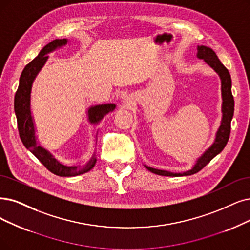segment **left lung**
<instances>
[{"label":"left lung","mask_w":250,"mask_h":250,"mask_svg":"<svg viewBox=\"0 0 250 250\" xmlns=\"http://www.w3.org/2000/svg\"><path fill=\"white\" fill-rule=\"evenodd\" d=\"M197 57L200 59H204V62L211 66L214 71L221 77L222 80V96H223V119L221 126L216 132V137L213 145L209 147L207 151L197 160L196 164L191 170L183 172V173H173L165 170H159V169L151 168L146 166L149 171L156 173L158 175L164 176H184V175H191L200 171L204 168L211 160L221 153L225 148L229 133H231V121L234 115V97L232 94V80L231 75H229L227 67L221 62L217 55L211 48L206 46H198V53Z\"/></svg>","instance_id":"8db88e82"}]
</instances>
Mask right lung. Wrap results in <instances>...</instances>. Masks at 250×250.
Here are the masks:
<instances>
[{
  "label": "right lung",
  "mask_w": 250,
  "mask_h": 250,
  "mask_svg": "<svg viewBox=\"0 0 250 250\" xmlns=\"http://www.w3.org/2000/svg\"><path fill=\"white\" fill-rule=\"evenodd\" d=\"M66 43V39L53 40L40 51L35 59L25 65L19 79V85L14 97V111L17 119L19 136L28 151H31L50 172L58 176H76L91 170L96 163V158L93 156L87 164L79 166H66L56 161L48 151L37 145L31 113V91L35 78L47 62V54ZM115 107L116 105L113 104L91 106L88 109L89 121L92 124H97L107 113L114 111Z\"/></svg>",
  "instance_id": "1"
}]
</instances>
